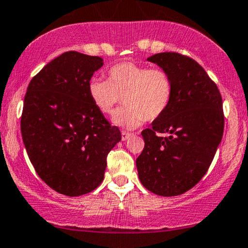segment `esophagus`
Instances as JSON below:
<instances>
[{
    "label": "esophagus",
    "instance_id": "1",
    "mask_svg": "<svg viewBox=\"0 0 248 248\" xmlns=\"http://www.w3.org/2000/svg\"><path fill=\"white\" fill-rule=\"evenodd\" d=\"M131 136L130 133H127V131H121V140H127Z\"/></svg>",
    "mask_w": 248,
    "mask_h": 248
}]
</instances>
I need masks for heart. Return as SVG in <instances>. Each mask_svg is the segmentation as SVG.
Returning <instances> with one entry per match:
<instances>
[{"mask_svg": "<svg viewBox=\"0 0 248 248\" xmlns=\"http://www.w3.org/2000/svg\"><path fill=\"white\" fill-rule=\"evenodd\" d=\"M88 95L93 106L106 115L113 113L124 97L126 106L114 114L112 122L124 129H135L167 111L173 97V81L162 68L124 62L109 68L108 81L90 80Z\"/></svg>", "mask_w": 248, "mask_h": 248, "instance_id": "heart-1", "label": "heart"}]
</instances>
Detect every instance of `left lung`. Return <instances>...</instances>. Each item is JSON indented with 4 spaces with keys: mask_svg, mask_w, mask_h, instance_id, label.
I'll return each mask as SVG.
<instances>
[{
    "mask_svg": "<svg viewBox=\"0 0 248 248\" xmlns=\"http://www.w3.org/2000/svg\"><path fill=\"white\" fill-rule=\"evenodd\" d=\"M169 74L173 97L167 111L142 131L145 145L136 167L151 192H186L208 170L224 129L223 104L216 84L193 59L176 52L147 58Z\"/></svg>",
    "mask_w": 248,
    "mask_h": 248,
    "instance_id": "obj_1",
    "label": "left lung"
}]
</instances>
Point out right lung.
<instances>
[{"mask_svg": "<svg viewBox=\"0 0 248 248\" xmlns=\"http://www.w3.org/2000/svg\"><path fill=\"white\" fill-rule=\"evenodd\" d=\"M101 57L64 52L28 84L21 136L28 158L48 186L68 197L92 192L104 180L106 156L120 142L88 95Z\"/></svg>", "mask_w": 248, "mask_h": 248, "instance_id": "right-lung-1", "label": "right lung"}]
</instances>
